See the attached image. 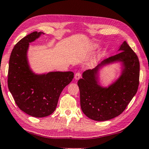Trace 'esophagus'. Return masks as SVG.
Here are the masks:
<instances>
[{
    "label": "esophagus",
    "mask_w": 149,
    "mask_h": 149,
    "mask_svg": "<svg viewBox=\"0 0 149 149\" xmlns=\"http://www.w3.org/2000/svg\"><path fill=\"white\" fill-rule=\"evenodd\" d=\"M81 74L79 72H77V73H76V74H75L74 77H75V79L77 80V79H79V78L81 77Z\"/></svg>",
    "instance_id": "esophagus-1"
}]
</instances>
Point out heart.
I'll return each mask as SVG.
<instances>
[{
  "mask_svg": "<svg viewBox=\"0 0 149 149\" xmlns=\"http://www.w3.org/2000/svg\"><path fill=\"white\" fill-rule=\"evenodd\" d=\"M91 47L93 49H95L96 47V45H91Z\"/></svg>",
  "mask_w": 149,
  "mask_h": 149,
  "instance_id": "1",
  "label": "heart"
}]
</instances>
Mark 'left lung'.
Segmentation results:
<instances>
[{
	"instance_id": "8db88e82",
	"label": "left lung",
	"mask_w": 149,
	"mask_h": 149,
	"mask_svg": "<svg viewBox=\"0 0 149 149\" xmlns=\"http://www.w3.org/2000/svg\"><path fill=\"white\" fill-rule=\"evenodd\" d=\"M118 51L119 53L105 59L95 68L84 72L83 77L77 82L81 107L84 114L92 120L104 121L120 115L138 89V57L126 42H123ZM114 61L123 63L122 74L115 82L108 88H103L98 83V70Z\"/></svg>"
}]
</instances>
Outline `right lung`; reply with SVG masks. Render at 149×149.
I'll list each match as a JSON object with an SVG mask.
<instances>
[{
    "mask_svg": "<svg viewBox=\"0 0 149 149\" xmlns=\"http://www.w3.org/2000/svg\"><path fill=\"white\" fill-rule=\"evenodd\" d=\"M42 32H32L19 41L11 53L8 86L18 107L34 117H44L55 111L59 96L74 78L72 72H52L35 74L27 59L29 43Z\"/></svg>",
    "mask_w": 149,
    "mask_h": 149,
    "instance_id": "right-lung-1",
    "label": "right lung"
}]
</instances>
